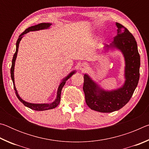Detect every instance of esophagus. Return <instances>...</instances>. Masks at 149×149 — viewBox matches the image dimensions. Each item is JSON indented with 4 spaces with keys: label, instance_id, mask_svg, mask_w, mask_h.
Instances as JSON below:
<instances>
[{
    "label": "esophagus",
    "instance_id": "34e87169",
    "mask_svg": "<svg viewBox=\"0 0 149 149\" xmlns=\"http://www.w3.org/2000/svg\"><path fill=\"white\" fill-rule=\"evenodd\" d=\"M87 68V65L86 64H81L80 65V70H81V71H85V70H86Z\"/></svg>",
    "mask_w": 149,
    "mask_h": 149
}]
</instances>
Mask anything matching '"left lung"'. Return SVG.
I'll list each match as a JSON object with an SVG mask.
<instances>
[{"label":"left lung","instance_id":"left-lung-1","mask_svg":"<svg viewBox=\"0 0 149 149\" xmlns=\"http://www.w3.org/2000/svg\"><path fill=\"white\" fill-rule=\"evenodd\" d=\"M118 34L114 41L105 44L104 48L119 49L125 58V78L123 86L118 89L108 91L100 88L87 74L84 75L83 89L85 101L91 109L100 112H112L120 110L129 102L137 86L139 79L140 56L137 42L127 28L116 23Z\"/></svg>","mask_w":149,"mask_h":149}]
</instances>
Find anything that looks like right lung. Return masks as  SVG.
<instances>
[{
    "instance_id": "add662e5",
    "label": "right lung",
    "mask_w": 149,
    "mask_h": 149,
    "mask_svg": "<svg viewBox=\"0 0 149 149\" xmlns=\"http://www.w3.org/2000/svg\"><path fill=\"white\" fill-rule=\"evenodd\" d=\"M51 24L50 23H41V24H39L38 25H36V26H33L31 27H29L28 28L26 29L25 31L19 35L18 39L17 40L16 42V52H15L13 56V58H12V66H11V69H10V74H11V78L12 80V82H13L14 84V89L15 91V93L17 96V99L19 100V101L23 103V104L26 106V107H28L29 108H31L32 110H37V111H43V110H50V109H53V108H56L58 105L59 104V103L60 102V95H61V91L62 89V87H64V85L65 84V81H66L67 79H68L69 78L72 76V75L75 74V71H73L70 74L68 75L67 77H65L64 79L62 81V82L60 83V84L59 85L58 88V91H57V96H56V99H55L54 102H52V103H49V104H33V103H29L26 102L25 100H22L21 98L17 93V91L16 90V88L15 87V84H14V65H15V61H16V57H17V51H18V47H19V43L21 39L23 37L24 35L26 34L27 33H28L29 31H39V30H41V29H48L49 27L51 26Z\"/></svg>"
}]
</instances>
